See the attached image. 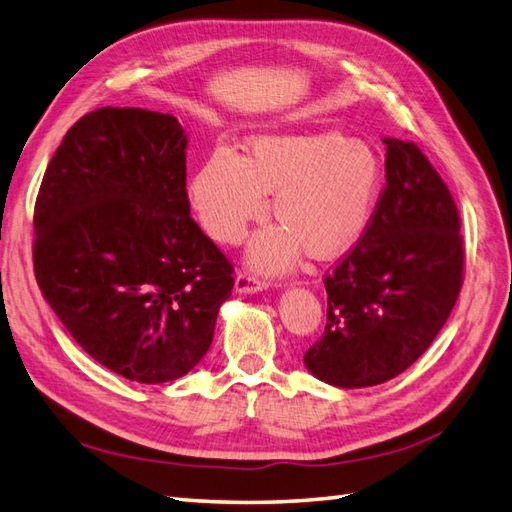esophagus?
I'll return each mask as SVG.
<instances>
[{"label":"esophagus","instance_id":"1","mask_svg":"<svg viewBox=\"0 0 512 512\" xmlns=\"http://www.w3.org/2000/svg\"><path fill=\"white\" fill-rule=\"evenodd\" d=\"M266 287H268V283L264 279H259L253 272L240 270L238 274H235V292L238 294H253V292L266 290Z\"/></svg>","mask_w":512,"mask_h":512}]
</instances>
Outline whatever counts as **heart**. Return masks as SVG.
<instances>
[{
    "mask_svg": "<svg viewBox=\"0 0 512 512\" xmlns=\"http://www.w3.org/2000/svg\"><path fill=\"white\" fill-rule=\"evenodd\" d=\"M272 190L279 222L255 235L253 264L285 270L305 246L320 259L337 257L370 225L381 190V162L368 144L337 131L259 136L248 157L227 144L209 153L190 183V201L216 242L235 244L264 214Z\"/></svg>",
    "mask_w": 512,
    "mask_h": 512,
    "instance_id": "1",
    "label": "heart"
}]
</instances>
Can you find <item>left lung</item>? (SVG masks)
I'll list each match as a JSON object with an SVG mask.
<instances>
[{
  "instance_id": "obj_1",
  "label": "left lung",
  "mask_w": 512,
  "mask_h": 512,
  "mask_svg": "<svg viewBox=\"0 0 512 512\" xmlns=\"http://www.w3.org/2000/svg\"><path fill=\"white\" fill-rule=\"evenodd\" d=\"M385 188L363 238L324 277L326 326L305 352L313 376L372 387L424 355L463 285L461 216L411 140L385 138Z\"/></svg>"
}]
</instances>
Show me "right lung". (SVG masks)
<instances>
[{
  "label": "right lung",
  "instance_id": "1",
  "mask_svg": "<svg viewBox=\"0 0 512 512\" xmlns=\"http://www.w3.org/2000/svg\"><path fill=\"white\" fill-rule=\"evenodd\" d=\"M186 134L173 114L99 108L47 164L34 205V274L90 357L136 383L203 359L233 264L190 216Z\"/></svg>",
  "mask_w": 512,
  "mask_h": 512
}]
</instances>
